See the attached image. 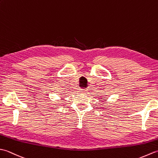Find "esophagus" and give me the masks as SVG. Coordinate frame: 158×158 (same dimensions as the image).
<instances>
[{"label":"esophagus","instance_id":"esophagus-1","mask_svg":"<svg viewBox=\"0 0 158 158\" xmlns=\"http://www.w3.org/2000/svg\"><path fill=\"white\" fill-rule=\"evenodd\" d=\"M85 91V89H82V88H79L78 89V91H77V92H79V93H83Z\"/></svg>","mask_w":158,"mask_h":158}]
</instances>
